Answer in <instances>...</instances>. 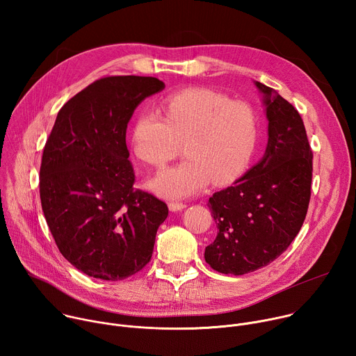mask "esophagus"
<instances>
[{"mask_svg": "<svg viewBox=\"0 0 356 356\" xmlns=\"http://www.w3.org/2000/svg\"><path fill=\"white\" fill-rule=\"evenodd\" d=\"M187 206L184 204V202H177V201H173V202H169V210L170 211H181L184 210Z\"/></svg>", "mask_w": 356, "mask_h": 356, "instance_id": "esophagus-1", "label": "esophagus"}]
</instances>
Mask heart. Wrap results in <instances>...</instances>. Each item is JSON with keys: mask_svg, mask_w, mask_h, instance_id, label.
Listing matches in <instances>:
<instances>
[{"mask_svg": "<svg viewBox=\"0 0 356 356\" xmlns=\"http://www.w3.org/2000/svg\"><path fill=\"white\" fill-rule=\"evenodd\" d=\"M165 118L142 111L131 143L145 163L163 168L186 143L188 159L158 175L150 188L165 198H186L211 181L225 186L249 168L259 142V117L249 104L232 103L227 95L206 87H190L166 97Z\"/></svg>", "mask_w": 356, "mask_h": 356, "instance_id": "heart-1", "label": "heart"}]
</instances>
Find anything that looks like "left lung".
<instances>
[{
    "label": "left lung",
    "mask_w": 356,
    "mask_h": 356,
    "mask_svg": "<svg viewBox=\"0 0 356 356\" xmlns=\"http://www.w3.org/2000/svg\"><path fill=\"white\" fill-rule=\"evenodd\" d=\"M255 86L268 118L265 155L209 200L218 232L206 248V262L235 276L282 255L298 234L312 195L313 152L300 114L276 90Z\"/></svg>",
    "instance_id": "8db88e82"
}]
</instances>
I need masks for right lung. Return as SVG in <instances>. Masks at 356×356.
I'll return each mask as SVG.
<instances>
[{"mask_svg":"<svg viewBox=\"0 0 356 356\" xmlns=\"http://www.w3.org/2000/svg\"><path fill=\"white\" fill-rule=\"evenodd\" d=\"M165 88L156 77L94 81L59 111L42 155V210L62 255L80 272L122 280L152 258L163 201L134 190L127 127L146 97Z\"/></svg>","mask_w":356,"mask_h":356,"instance_id":"right-lung-1","label":"right lung"}]
</instances>
